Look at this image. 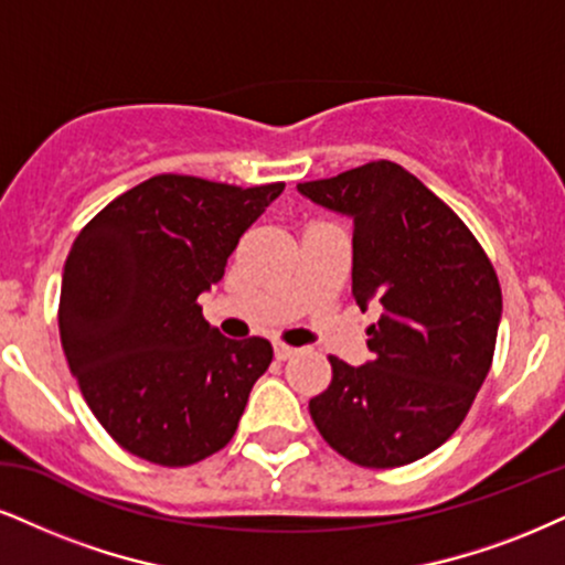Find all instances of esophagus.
I'll list each match as a JSON object with an SVG mask.
<instances>
[{
    "instance_id": "esophagus-1",
    "label": "esophagus",
    "mask_w": 565,
    "mask_h": 565,
    "mask_svg": "<svg viewBox=\"0 0 565 565\" xmlns=\"http://www.w3.org/2000/svg\"><path fill=\"white\" fill-rule=\"evenodd\" d=\"M294 353H298V348L288 345V343H275V359H277V361L290 359V356H294Z\"/></svg>"
}]
</instances>
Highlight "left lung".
Masks as SVG:
<instances>
[{
  "instance_id": "1",
  "label": "left lung",
  "mask_w": 565,
  "mask_h": 565,
  "mask_svg": "<svg viewBox=\"0 0 565 565\" xmlns=\"http://www.w3.org/2000/svg\"><path fill=\"white\" fill-rule=\"evenodd\" d=\"M298 191L353 220V298L382 311L366 327L369 364L327 356L332 382L309 401L311 419L351 463L419 461L461 427L492 366L495 267L463 220L387 159Z\"/></svg>"
}]
</instances>
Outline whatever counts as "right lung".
Returning <instances> with one entry per match:
<instances>
[{"label":"right lung","mask_w":565,"mask_h":565,"mask_svg":"<svg viewBox=\"0 0 565 565\" xmlns=\"http://www.w3.org/2000/svg\"><path fill=\"white\" fill-rule=\"evenodd\" d=\"M282 188L164 172L109 201L73 241L62 351L102 427L143 461L178 469L233 440L271 345L220 335L199 296Z\"/></svg>","instance_id":"add662e5"}]
</instances>
